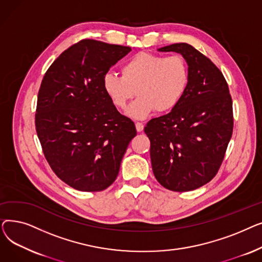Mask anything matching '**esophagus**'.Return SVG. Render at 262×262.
<instances>
[{"label": "esophagus", "instance_id": "1", "mask_svg": "<svg viewBox=\"0 0 262 262\" xmlns=\"http://www.w3.org/2000/svg\"><path fill=\"white\" fill-rule=\"evenodd\" d=\"M136 128H137V130H138V132L140 133V132L143 130L144 125H143V124H142L141 122H136Z\"/></svg>", "mask_w": 262, "mask_h": 262}]
</instances>
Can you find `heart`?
Here are the masks:
<instances>
[{"label":"heart","instance_id":"1","mask_svg":"<svg viewBox=\"0 0 262 262\" xmlns=\"http://www.w3.org/2000/svg\"><path fill=\"white\" fill-rule=\"evenodd\" d=\"M121 75L107 73L103 87L112 103L125 110L137 94L138 99L128 108L127 115L143 119L152 114H167L181 103L188 89L190 73L186 60L178 55L140 52L121 67Z\"/></svg>","mask_w":262,"mask_h":262}]
</instances>
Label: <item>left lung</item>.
I'll return each instance as SVG.
<instances>
[{
	"label": "left lung",
	"mask_w": 262,
	"mask_h": 262,
	"mask_svg": "<svg viewBox=\"0 0 262 262\" xmlns=\"http://www.w3.org/2000/svg\"><path fill=\"white\" fill-rule=\"evenodd\" d=\"M159 51L181 53L190 79L177 107L144 127L152 169L162 187L191 191L209 183L223 162L233 129L231 95L219 68L192 46L174 43Z\"/></svg>",
	"instance_id": "left-lung-1"
}]
</instances>
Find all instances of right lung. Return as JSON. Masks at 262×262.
Wrapping results in <instances>:
<instances>
[{
  "label": "right lung",
  "mask_w": 262,
  "mask_h": 262,
  "mask_svg": "<svg viewBox=\"0 0 262 262\" xmlns=\"http://www.w3.org/2000/svg\"><path fill=\"white\" fill-rule=\"evenodd\" d=\"M129 47L84 39L63 51L46 72L37 98L35 125L53 172L70 187L103 191L118 176L137 135L106 94L109 68Z\"/></svg>",
  "instance_id": "1"
}]
</instances>
